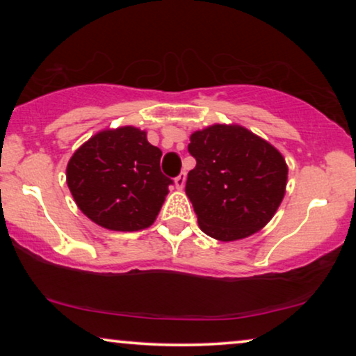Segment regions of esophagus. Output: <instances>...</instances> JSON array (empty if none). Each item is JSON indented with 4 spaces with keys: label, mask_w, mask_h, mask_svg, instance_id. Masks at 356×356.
Returning a JSON list of instances; mask_svg holds the SVG:
<instances>
[{
    "label": "esophagus",
    "mask_w": 356,
    "mask_h": 356,
    "mask_svg": "<svg viewBox=\"0 0 356 356\" xmlns=\"http://www.w3.org/2000/svg\"><path fill=\"white\" fill-rule=\"evenodd\" d=\"M184 184H186V173H179L177 178H175V186L178 189H183Z\"/></svg>",
    "instance_id": "esophagus-1"
}]
</instances>
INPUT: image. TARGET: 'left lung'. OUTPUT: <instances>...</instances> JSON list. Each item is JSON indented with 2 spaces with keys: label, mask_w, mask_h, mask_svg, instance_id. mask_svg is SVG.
Masks as SVG:
<instances>
[{
  "label": "left lung",
  "mask_w": 356,
  "mask_h": 356,
  "mask_svg": "<svg viewBox=\"0 0 356 356\" xmlns=\"http://www.w3.org/2000/svg\"><path fill=\"white\" fill-rule=\"evenodd\" d=\"M189 140L196 167L188 173L186 196L201 230L218 241L262 230L285 196L284 155L240 124L207 126Z\"/></svg>",
  "instance_id": "obj_1"
}]
</instances>
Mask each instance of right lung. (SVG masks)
<instances>
[{
  "label": "right lung",
  "mask_w": 356,
  "mask_h": 356,
  "mask_svg": "<svg viewBox=\"0 0 356 356\" xmlns=\"http://www.w3.org/2000/svg\"><path fill=\"white\" fill-rule=\"evenodd\" d=\"M162 150L134 126L92 136L72 154L66 183L82 213L113 232L149 228L162 209L172 179L160 172Z\"/></svg>",
  "instance_id": "add662e5"
}]
</instances>
